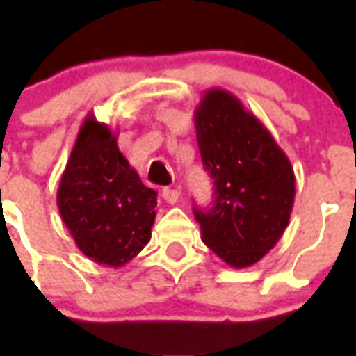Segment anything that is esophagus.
Segmentation results:
<instances>
[{"label":"esophagus","instance_id":"obj_1","mask_svg":"<svg viewBox=\"0 0 356 356\" xmlns=\"http://www.w3.org/2000/svg\"><path fill=\"white\" fill-rule=\"evenodd\" d=\"M162 197H163V200H165V203H169V205H175L176 201L180 200V193H178L176 188L165 187L162 191Z\"/></svg>","mask_w":356,"mask_h":356}]
</instances>
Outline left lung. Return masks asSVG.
Listing matches in <instances>:
<instances>
[{"label": "left lung", "mask_w": 356, "mask_h": 356, "mask_svg": "<svg viewBox=\"0 0 356 356\" xmlns=\"http://www.w3.org/2000/svg\"><path fill=\"white\" fill-rule=\"evenodd\" d=\"M213 207L194 209L201 241L235 269L269 253L289 226L296 196L291 160L238 97L209 89L194 112Z\"/></svg>", "instance_id": "left-lung-1"}]
</instances>
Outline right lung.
<instances>
[{
  "mask_svg": "<svg viewBox=\"0 0 356 356\" xmlns=\"http://www.w3.org/2000/svg\"><path fill=\"white\" fill-rule=\"evenodd\" d=\"M56 205L87 259L122 267L149 242L156 193L119 151L118 134L89 114L62 172Z\"/></svg>",
  "mask_w": 356,
  "mask_h": 356,
  "instance_id": "add662e5",
  "label": "right lung"
}]
</instances>
